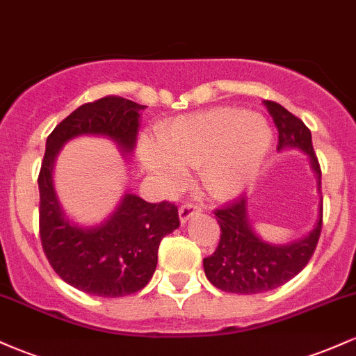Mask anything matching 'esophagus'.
<instances>
[{
	"label": "esophagus",
	"instance_id": "1",
	"mask_svg": "<svg viewBox=\"0 0 356 356\" xmlns=\"http://www.w3.org/2000/svg\"><path fill=\"white\" fill-rule=\"evenodd\" d=\"M199 212H201V207L195 206V204L187 202V204H184V206L179 207V218H181L182 224H186L187 220L192 218V216L199 214Z\"/></svg>",
	"mask_w": 356,
	"mask_h": 356
}]
</instances>
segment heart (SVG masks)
<instances>
[{"mask_svg":"<svg viewBox=\"0 0 356 356\" xmlns=\"http://www.w3.org/2000/svg\"><path fill=\"white\" fill-rule=\"evenodd\" d=\"M271 142V129L259 113L220 107L175 118L159 144L144 142L140 155L147 172L167 186L181 184L187 167H199L207 194L231 199L254 181Z\"/></svg>","mask_w":356,"mask_h":356,"instance_id":"obj_1","label":"heart"}]
</instances>
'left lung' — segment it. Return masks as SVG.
<instances>
[{
  "label": "left lung",
  "mask_w": 356,
  "mask_h": 356,
  "mask_svg": "<svg viewBox=\"0 0 356 356\" xmlns=\"http://www.w3.org/2000/svg\"><path fill=\"white\" fill-rule=\"evenodd\" d=\"M277 127V150L296 149L308 155L321 194V169L313 150L312 132L283 105L264 100ZM220 239L214 254L204 257V273L216 288L236 295H256L288 283L308 264L316 249L323 222V201L318 204L316 224L301 239L286 244L264 241L252 229L246 194L214 212Z\"/></svg>",
  "instance_id": "obj_1"
}]
</instances>
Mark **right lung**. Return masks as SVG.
Here are the masks:
<instances>
[{"label":"right lung","instance_id":"right-lung-1","mask_svg":"<svg viewBox=\"0 0 356 356\" xmlns=\"http://www.w3.org/2000/svg\"><path fill=\"white\" fill-rule=\"evenodd\" d=\"M144 108L122 97H104L72 112L47 138L38 175L43 251L65 283L93 296H127L149 283L157 266L159 244L179 227L177 207L167 201L147 202L127 191L100 224L81 226L61 207L53 167L61 147L81 136L108 138L129 157L136 149Z\"/></svg>","mask_w":356,"mask_h":356}]
</instances>
